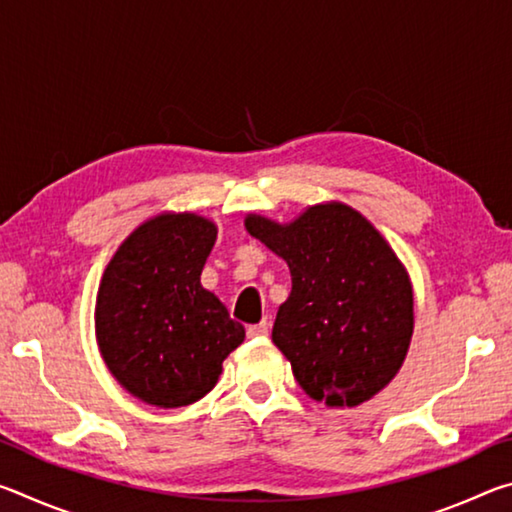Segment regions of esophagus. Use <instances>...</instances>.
Masks as SVG:
<instances>
[{
  "label": "esophagus",
  "mask_w": 512,
  "mask_h": 512,
  "mask_svg": "<svg viewBox=\"0 0 512 512\" xmlns=\"http://www.w3.org/2000/svg\"><path fill=\"white\" fill-rule=\"evenodd\" d=\"M246 334L250 336V339H262V336L268 334V320H262V323H257V325H248Z\"/></svg>",
  "instance_id": "esophagus-1"
}]
</instances>
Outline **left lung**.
I'll return each mask as SVG.
<instances>
[{
  "instance_id": "left-lung-1",
  "label": "left lung",
  "mask_w": 512,
  "mask_h": 512,
  "mask_svg": "<svg viewBox=\"0 0 512 512\" xmlns=\"http://www.w3.org/2000/svg\"><path fill=\"white\" fill-rule=\"evenodd\" d=\"M246 230L289 264L291 293L273 343L311 400L357 406L391 381L413 334L400 259L359 212L314 205L289 225L248 216Z\"/></svg>"
}]
</instances>
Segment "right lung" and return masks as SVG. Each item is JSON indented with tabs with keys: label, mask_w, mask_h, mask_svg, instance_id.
<instances>
[{
	"label": "right lung",
	"mask_w": 512,
	"mask_h": 512,
	"mask_svg": "<svg viewBox=\"0 0 512 512\" xmlns=\"http://www.w3.org/2000/svg\"><path fill=\"white\" fill-rule=\"evenodd\" d=\"M216 228L196 214L142 223L103 273L97 341L108 370L142 402L178 409L214 388L244 325L203 289Z\"/></svg>",
	"instance_id": "1"
}]
</instances>
